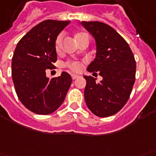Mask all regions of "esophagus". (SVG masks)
<instances>
[{
  "label": "esophagus",
  "instance_id": "esophagus-1",
  "mask_svg": "<svg viewBox=\"0 0 156 156\" xmlns=\"http://www.w3.org/2000/svg\"><path fill=\"white\" fill-rule=\"evenodd\" d=\"M80 76L79 75H77V74H72V78L74 80V79H76V78H79Z\"/></svg>",
  "mask_w": 156,
  "mask_h": 156
}]
</instances>
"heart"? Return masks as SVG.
Wrapping results in <instances>:
<instances>
[{"mask_svg":"<svg viewBox=\"0 0 156 156\" xmlns=\"http://www.w3.org/2000/svg\"><path fill=\"white\" fill-rule=\"evenodd\" d=\"M86 36H87V35L85 33L79 32V33H77V34H75L74 37L76 41L78 42L81 39H83V37ZM62 40H63V34H58L57 38H56V40H55V49H56L57 51H58L60 49ZM67 66L69 67V69L73 70V71H78V70H80V69H81V63H79V62H77V61H73V62H69V63H67Z\"/></svg>","mask_w":156,"mask_h":156,"instance_id":"heart-1","label":"heart"}]
</instances>
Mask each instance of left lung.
I'll list each match as a JSON object with an SVG mask.
<instances>
[{"mask_svg":"<svg viewBox=\"0 0 156 156\" xmlns=\"http://www.w3.org/2000/svg\"><path fill=\"white\" fill-rule=\"evenodd\" d=\"M81 23L96 43V58L87 71L98 72L102 77V80L97 83L96 78L83 76L87 82L84 90L86 104L96 116H112L125 106L131 95L136 69L133 53L110 25L99 21Z\"/></svg>","mask_w":156,"mask_h":156,"instance_id":"1","label":"left lung"}]
</instances>
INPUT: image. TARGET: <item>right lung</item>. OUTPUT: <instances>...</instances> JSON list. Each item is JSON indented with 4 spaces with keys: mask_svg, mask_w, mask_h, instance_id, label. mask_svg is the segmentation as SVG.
I'll list each match as a JSON object with an SVG mask.
<instances>
[{
    "mask_svg": "<svg viewBox=\"0 0 156 156\" xmlns=\"http://www.w3.org/2000/svg\"><path fill=\"white\" fill-rule=\"evenodd\" d=\"M69 20H47L29 31L17 44L11 62L15 89L27 109L34 113H53L63 103L72 78L63 72L49 78L46 70L57 60L55 40Z\"/></svg>",
    "mask_w": 156,
    "mask_h": 156,
    "instance_id": "1",
    "label": "right lung"
}]
</instances>
